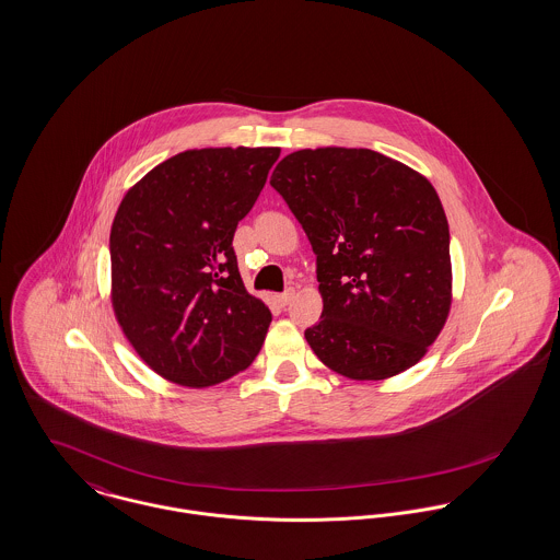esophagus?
I'll return each mask as SVG.
<instances>
[{
  "mask_svg": "<svg viewBox=\"0 0 560 560\" xmlns=\"http://www.w3.org/2000/svg\"><path fill=\"white\" fill-rule=\"evenodd\" d=\"M294 294H296V292H294V290H292V288H290V290H285V292H283V294H277V296H275V301L279 302V304H281V306H285V304H288V302L292 301V299H294Z\"/></svg>",
  "mask_w": 560,
  "mask_h": 560,
  "instance_id": "34e87169",
  "label": "esophagus"
}]
</instances>
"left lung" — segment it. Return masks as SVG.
Masks as SVG:
<instances>
[{"mask_svg": "<svg viewBox=\"0 0 560 560\" xmlns=\"http://www.w3.org/2000/svg\"><path fill=\"white\" fill-rule=\"evenodd\" d=\"M270 185L317 256L313 353L355 382L418 364L452 306L450 228L431 180L371 149L319 147L285 155Z\"/></svg>", "mask_w": 560, "mask_h": 560, "instance_id": "8db88e82", "label": "left lung"}]
</instances>
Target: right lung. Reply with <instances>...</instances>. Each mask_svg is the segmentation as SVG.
<instances>
[{
	"label": "right lung",
	"instance_id": "add662e5",
	"mask_svg": "<svg viewBox=\"0 0 560 560\" xmlns=\"http://www.w3.org/2000/svg\"><path fill=\"white\" fill-rule=\"evenodd\" d=\"M279 147L191 149L144 174L110 228V301L160 377L221 384L259 353L270 308L241 279L232 238Z\"/></svg>",
	"mask_w": 560,
	"mask_h": 560
}]
</instances>
